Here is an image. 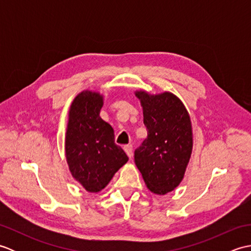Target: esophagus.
Listing matches in <instances>:
<instances>
[{
	"label": "esophagus",
	"mask_w": 251,
	"mask_h": 251,
	"mask_svg": "<svg viewBox=\"0 0 251 251\" xmlns=\"http://www.w3.org/2000/svg\"><path fill=\"white\" fill-rule=\"evenodd\" d=\"M124 150L126 152L127 155H128V157L130 158L132 156V146L131 145H127L124 147Z\"/></svg>",
	"instance_id": "34e87169"
}]
</instances>
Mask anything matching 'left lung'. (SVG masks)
<instances>
[{
  "instance_id": "left-lung-1",
  "label": "left lung",
  "mask_w": 251,
  "mask_h": 251,
  "mask_svg": "<svg viewBox=\"0 0 251 251\" xmlns=\"http://www.w3.org/2000/svg\"><path fill=\"white\" fill-rule=\"evenodd\" d=\"M143 109L148 137L135 150V163L148 189L164 195L183 179L190 161L193 136L189 112L172 93L136 92Z\"/></svg>"
}]
</instances>
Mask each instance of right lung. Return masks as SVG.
I'll list each match as a JSON object with an SVG mask.
<instances>
[{
    "instance_id": "right-lung-1",
    "label": "right lung",
    "mask_w": 251,
    "mask_h": 251,
    "mask_svg": "<svg viewBox=\"0 0 251 251\" xmlns=\"http://www.w3.org/2000/svg\"><path fill=\"white\" fill-rule=\"evenodd\" d=\"M102 96L84 90L74 98L69 111L66 157L73 178L88 192L104 189L114 174L128 161L115 145L114 130L100 117Z\"/></svg>"
}]
</instances>
